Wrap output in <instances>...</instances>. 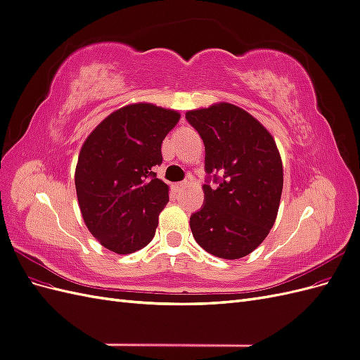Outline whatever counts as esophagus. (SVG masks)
Instances as JSON below:
<instances>
[{
  "label": "esophagus",
  "instance_id": "1",
  "mask_svg": "<svg viewBox=\"0 0 360 360\" xmlns=\"http://www.w3.org/2000/svg\"><path fill=\"white\" fill-rule=\"evenodd\" d=\"M188 184H189V180H186V181H180V183H176V184H174V189H176L177 192H181L184 188H188Z\"/></svg>",
  "mask_w": 360,
  "mask_h": 360
}]
</instances>
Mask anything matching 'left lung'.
Wrapping results in <instances>:
<instances>
[{
	"label": "left lung",
	"instance_id": "8db88e82",
	"mask_svg": "<svg viewBox=\"0 0 360 360\" xmlns=\"http://www.w3.org/2000/svg\"><path fill=\"white\" fill-rule=\"evenodd\" d=\"M186 120L205 147L207 184L204 205L191 216L193 238L214 257L242 258L263 243L278 214L284 171L275 139L231 103L188 111Z\"/></svg>",
	"mask_w": 360,
	"mask_h": 360
}]
</instances>
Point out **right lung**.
I'll use <instances>...</instances> for the list:
<instances>
[{"mask_svg":"<svg viewBox=\"0 0 360 360\" xmlns=\"http://www.w3.org/2000/svg\"><path fill=\"white\" fill-rule=\"evenodd\" d=\"M180 114L151 103L120 108L85 139L75 171L84 222L102 246L132 254L155 237L168 186L153 168Z\"/></svg>","mask_w":360,"mask_h":360,"instance_id":"1","label":"right lung"}]
</instances>
